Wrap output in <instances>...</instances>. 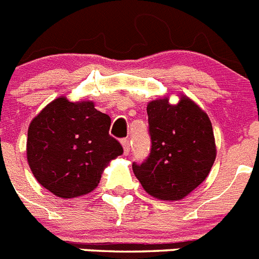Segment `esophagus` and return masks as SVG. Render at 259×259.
<instances>
[{
	"instance_id": "obj_1",
	"label": "esophagus",
	"mask_w": 259,
	"mask_h": 259,
	"mask_svg": "<svg viewBox=\"0 0 259 259\" xmlns=\"http://www.w3.org/2000/svg\"><path fill=\"white\" fill-rule=\"evenodd\" d=\"M122 146H123V153L124 155L130 154V150H131V145H130V141L125 139V140H122Z\"/></svg>"
}]
</instances>
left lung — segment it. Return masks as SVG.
I'll use <instances>...</instances> for the list:
<instances>
[{
  "mask_svg": "<svg viewBox=\"0 0 259 259\" xmlns=\"http://www.w3.org/2000/svg\"><path fill=\"white\" fill-rule=\"evenodd\" d=\"M152 150L140 166L132 164L145 192L158 200L180 201L206 179L215 157L214 131L207 114L193 100L179 95L148 102Z\"/></svg>",
  "mask_w": 259,
  "mask_h": 259,
  "instance_id": "1",
  "label": "left lung"
}]
</instances>
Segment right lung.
Instances as JSON below:
<instances>
[{
	"label": "right lung",
	"instance_id": "obj_1",
	"mask_svg": "<svg viewBox=\"0 0 259 259\" xmlns=\"http://www.w3.org/2000/svg\"><path fill=\"white\" fill-rule=\"evenodd\" d=\"M110 123L93 101L53 100L28 127L27 161L36 180L59 198L95 191L105 168L123 153L109 135Z\"/></svg>",
	"mask_w": 259,
	"mask_h": 259
}]
</instances>
